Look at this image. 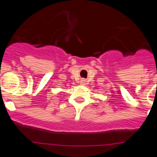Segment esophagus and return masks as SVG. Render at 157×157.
Wrapping results in <instances>:
<instances>
[{
  "label": "esophagus",
  "instance_id": "1",
  "mask_svg": "<svg viewBox=\"0 0 157 157\" xmlns=\"http://www.w3.org/2000/svg\"><path fill=\"white\" fill-rule=\"evenodd\" d=\"M80 83H81V85H86V81L85 79H82L81 82H80Z\"/></svg>",
  "mask_w": 157,
  "mask_h": 157
}]
</instances>
